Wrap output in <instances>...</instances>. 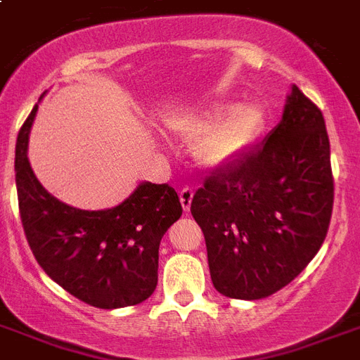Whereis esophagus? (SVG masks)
<instances>
[{"label": "esophagus", "mask_w": 360, "mask_h": 360, "mask_svg": "<svg viewBox=\"0 0 360 360\" xmlns=\"http://www.w3.org/2000/svg\"><path fill=\"white\" fill-rule=\"evenodd\" d=\"M192 198H194V191H192L191 186H183L179 192V200H181V205H183V210L191 211Z\"/></svg>", "instance_id": "obj_1"}]
</instances>
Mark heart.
I'll return each mask as SVG.
<instances>
[{"label": "heart", "instance_id": "obj_1", "mask_svg": "<svg viewBox=\"0 0 360 360\" xmlns=\"http://www.w3.org/2000/svg\"><path fill=\"white\" fill-rule=\"evenodd\" d=\"M210 107L200 115H179L166 120L175 136L194 139V158L202 168L219 169L240 158L262 130V111L255 103H240L225 111Z\"/></svg>", "mask_w": 360, "mask_h": 360}]
</instances>
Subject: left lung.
I'll list each match as a JSON object with an SVG mask.
<instances>
[{
    "mask_svg": "<svg viewBox=\"0 0 360 360\" xmlns=\"http://www.w3.org/2000/svg\"><path fill=\"white\" fill-rule=\"evenodd\" d=\"M333 204L325 119L292 84L281 122L262 145L205 177L192 198L213 287L240 300L283 289L323 245Z\"/></svg>",
    "mask_w": 360,
    "mask_h": 360,
    "instance_id": "1",
    "label": "left lung"
}]
</instances>
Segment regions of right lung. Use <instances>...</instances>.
I'll list each match as a JSON object with an SVG mask.
<instances>
[{"mask_svg":"<svg viewBox=\"0 0 360 360\" xmlns=\"http://www.w3.org/2000/svg\"><path fill=\"white\" fill-rule=\"evenodd\" d=\"M37 105L18 131L15 153L18 210L35 260L52 281L94 308L147 300L158 283L162 236L183 213L177 192L145 181L111 210H77L60 202L27 160Z\"/></svg>","mask_w":360,"mask_h":360,"instance_id":"add662e5","label":"right lung"}]
</instances>
